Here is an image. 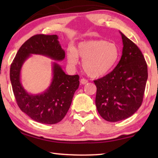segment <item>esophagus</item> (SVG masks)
<instances>
[{"mask_svg":"<svg viewBox=\"0 0 158 158\" xmlns=\"http://www.w3.org/2000/svg\"><path fill=\"white\" fill-rule=\"evenodd\" d=\"M80 83H81V84H87V83H88V81L85 79H81V80H80Z\"/></svg>","mask_w":158,"mask_h":158,"instance_id":"1","label":"esophagus"}]
</instances>
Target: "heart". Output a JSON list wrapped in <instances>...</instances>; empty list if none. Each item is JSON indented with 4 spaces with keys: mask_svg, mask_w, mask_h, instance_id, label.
I'll return each instance as SVG.
<instances>
[{
    "mask_svg": "<svg viewBox=\"0 0 158 158\" xmlns=\"http://www.w3.org/2000/svg\"><path fill=\"white\" fill-rule=\"evenodd\" d=\"M120 49L116 44L105 40H95L79 42L77 49L69 47L67 60L69 65H76L81 57L83 68L89 76L100 77L110 73L120 58Z\"/></svg>",
    "mask_w": 158,
    "mask_h": 158,
    "instance_id": "heart-1",
    "label": "heart"
}]
</instances>
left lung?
Returning <instances> with one entry per match:
<instances>
[{"mask_svg":"<svg viewBox=\"0 0 158 158\" xmlns=\"http://www.w3.org/2000/svg\"><path fill=\"white\" fill-rule=\"evenodd\" d=\"M122 56L110 73L95 80V105L106 121L117 122L130 117L140 107L148 79V68L142 53L120 31Z\"/></svg>","mask_w":158,"mask_h":158,"instance_id":"1","label":"left lung"}]
</instances>
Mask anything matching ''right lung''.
<instances>
[{
  "mask_svg": "<svg viewBox=\"0 0 158 158\" xmlns=\"http://www.w3.org/2000/svg\"><path fill=\"white\" fill-rule=\"evenodd\" d=\"M32 54L47 56L56 61L65 58L57 35H36L22 44L10 66V81L19 107L27 116L40 123L56 124L62 120L70 107L79 85V77L68 75L56 61L52 62V79L41 94H32L23 88L20 72L23 63Z\"/></svg>",
  "mask_w": 158,
  "mask_h": 158,
  "instance_id": "obj_1",
  "label": "right lung"
}]
</instances>
